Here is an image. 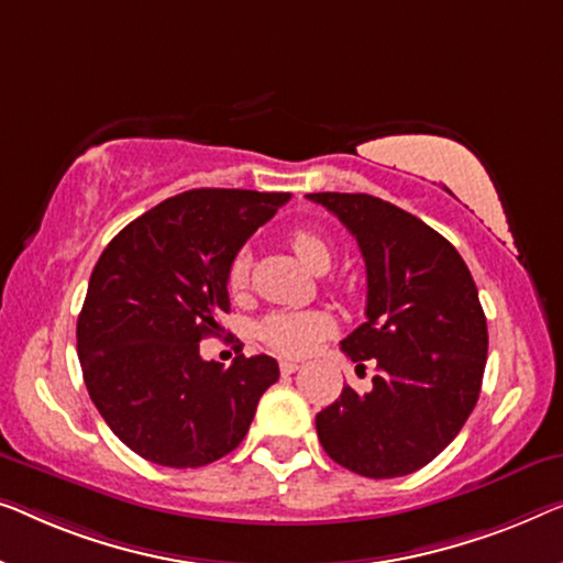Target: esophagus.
<instances>
[{
	"label": "esophagus",
	"instance_id": "34e87169",
	"mask_svg": "<svg viewBox=\"0 0 563 563\" xmlns=\"http://www.w3.org/2000/svg\"><path fill=\"white\" fill-rule=\"evenodd\" d=\"M279 368H282L284 376H291V373L299 371V363H295V361H282Z\"/></svg>",
	"mask_w": 563,
	"mask_h": 563
}]
</instances>
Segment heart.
Returning <instances> with one entry per match:
<instances>
[{"mask_svg": "<svg viewBox=\"0 0 563 563\" xmlns=\"http://www.w3.org/2000/svg\"><path fill=\"white\" fill-rule=\"evenodd\" d=\"M289 246L295 249L301 264H307L312 272L328 268L332 262V249L330 243L312 231L297 228L289 233ZM249 282V254L233 256L231 266H228L225 284L228 289L241 291ZM332 332V320L320 309H276L262 322V340L268 347L276 350L282 355H307L320 345V342Z\"/></svg>", "mask_w": 563, "mask_h": 563, "instance_id": "obj_1", "label": "heart"}]
</instances>
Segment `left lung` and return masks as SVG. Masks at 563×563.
Listing matches in <instances>:
<instances>
[{
  "label": "left lung",
  "instance_id": "8db88e82",
  "mask_svg": "<svg viewBox=\"0 0 563 563\" xmlns=\"http://www.w3.org/2000/svg\"><path fill=\"white\" fill-rule=\"evenodd\" d=\"M361 246L365 322L340 342L357 368L376 357L368 394L342 388L317 413L324 452L373 479L411 475L460 434L487 361V322L467 264L417 216L365 192H312Z\"/></svg>",
  "mask_w": 563,
  "mask_h": 563
}]
</instances>
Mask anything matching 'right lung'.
<instances>
[{
	"mask_svg": "<svg viewBox=\"0 0 563 563\" xmlns=\"http://www.w3.org/2000/svg\"><path fill=\"white\" fill-rule=\"evenodd\" d=\"M289 192L200 187L129 223L103 249L78 314L88 396L129 450L162 467H202L243 442L279 380L268 355L202 361L231 309L228 266Z\"/></svg>",
	"mask_w": 563,
	"mask_h": 563,
	"instance_id": "right-lung-1",
	"label": "right lung"
}]
</instances>
